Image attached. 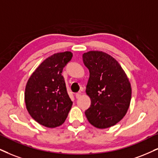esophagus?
I'll list each match as a JSON object with an SVG mask.
<instances>
[{
    "label": "esophagus",
    "instance_id": "esophagus-1",
    "mask_svg": "<svg viewBox=\"0 0 158 158\" xmlns=\"http://www.w3.org/2000/svg\"><path fill=\"white\" fill-rule=\"evenodd\" d=\"M75 97H76V98H79V97H81V91H79V92L76 93Z\"/></svg>",
    "mask_w": 158,
    "mask_h": 158
}]
</instances>
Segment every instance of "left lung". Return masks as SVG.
<instances>
[{
    "instance_id": "left-lung-1",
    "label": "left lung",
    "mask_w": 158,
    "mask_h": 158,
    "mask_svg": "<svg viewBox=\"0 0 158 158\" xmlns=\"http://www.w3.org/2000/svg\"><path fill=\"white\" fill-rule=\"evenodd\" d=\"M83 61L90 73L85 92L91 105L85 110V116L95 127H110L123 118L130 107L129 79L118 62L106 52H85Z\"/></svg>"
}]
</instances>
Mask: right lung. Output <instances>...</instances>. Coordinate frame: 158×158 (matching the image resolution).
Here are the masks:
<instances>
[{
    "instance_id": "right-lung-1",
    "label": "right lung",
    "mask_w": 158,
    "mask_h": 158,
    "mask_svg": "<svg viewBox=\"0 0 158 158\" xmlns=\"http://www.w3.org/2000/svg\"><path fill=\"white\" fill-rule=\"evenodd\" d=\"M72 57L73 53L66 51L47 58L26 83L25 102L27 110L36 122L46 127L61 125L73 106L61 75Z\"/></svg>"
}]
</instances>
